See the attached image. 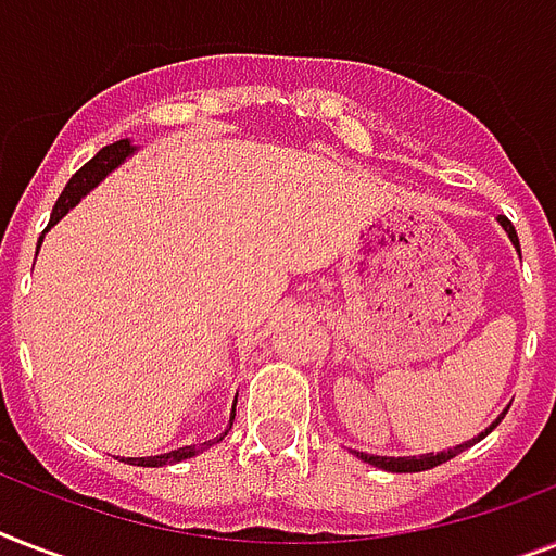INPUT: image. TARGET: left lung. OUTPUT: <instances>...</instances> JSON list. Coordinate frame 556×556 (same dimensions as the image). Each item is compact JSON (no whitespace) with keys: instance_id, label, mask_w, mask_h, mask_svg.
<instances>
[{"instance_id":"left-lung-1","label":"left lung","mask_w":556,"mask_h":556,"mask_svg":"<svg viewBox=\"0 0 556 556\" xmlns=\"http://www.w3.org/2000/svg\"><path fill=\"white\" fill-rule=\"evenodd\" d=\"M500 222H502V227L508 230L510 242L519 248V239H517V230H514V225H510L505 216H500ZM500 421H502V418H496V421H493L491 427H488V430L479 435V439H484V435H488V432H491ZM479 439L467 441V444H458V447L447 450V453H427V456H401V458H395V456H369V453H357V456L364 458V462H369V465L380 467V470H389V473H421V470H430V467H439V465H444V462H450V458L458 456L462 450H467L470 444H476Z\"/></svg>"}]
</instances>
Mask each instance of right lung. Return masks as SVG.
<instances>
[{
	"instance_id": "1",
	"label": "right lung",
	"mask_w": 556,
	"mask_h": 556,
	"mask_svg": "<svg viewBox=\"0 0 556 556\" xmlns=\"http://www.w3.org/2000/svg\"><path fill=\"white\" fill-rule=\"evenodd\" d=\"M129 152H135V147H129V141H115L109 143V147H103V150L94 155L91 161H86L77 173L72 176V181L65 185V190L60 192V199H56L54 204V213H51V222H48V227L56 225L60 218L68 213V207H74L77 201L86 195V192L91 190V187L98 185V181H103V176H109L112 169L121 164V161L129 155ZM236 415V413H233ZM218 441V439H216ZM213 441H204V444H190V447H181V450H173V453H164V456H150V458H126L129 465H138V467H164V465H176V462H185V458H192L195 453H201L204 447H210Z\"/></svg>"
}]
</instances>
